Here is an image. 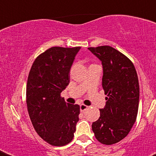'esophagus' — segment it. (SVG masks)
Wrapping results in <instances>:
<instances>
[{
  "label": "esophagus",
  "mask_w": 156,
  "mask_h": 156,
  "mask_svg": "<svg viewBox=\"0 0 156 156\" xmlns=\"http://www.w3.org/2000/svg\"><path fill=\"white\" fill-rule=\"evenodd\" d=\"M88 107L87 106V105H85V104H81L80 105V111L81 112H84L87 109Z\"/></svg>",
  "instance_id": "1"
}]
</instances>
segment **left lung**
I'll use <instances>...</instances> for the list:
<instances>
[{
    "label": "left lung",
    "instance_id": "left-lung-1",
    "mask_svg": "<svg viewBox=\"0 0 156 156\" xmlns=\"http://www.w3.org/2000/svg\"><path fill=\"white\" fill-rule=\"evenodd\" d=\"M102 61V87L106 105L91 128L104 145L118 143L128 135L136 121L139 103V83L133 62L110 46L88 48Z\"/></svg>",
    "mask_w": 156,
    "mask_h": 156
}]
</instances>
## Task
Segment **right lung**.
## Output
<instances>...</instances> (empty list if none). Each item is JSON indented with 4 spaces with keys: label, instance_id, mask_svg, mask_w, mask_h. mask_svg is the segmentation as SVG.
Listing matches in <instances>:
<instances>
[{
    "label": "right lung",
    "instance_id": "1",
    "mask_svg": "<svg viewBox=\"0 0 156 156\" xmlns=\"http://www.w3.org/2000/svg\"><path fill=\"white\" fill-rule=\"evenodd\" d=\"M80 47H52L36 57L27 84V105L36 133L55 147L72 141L80 107L66 103L61 91L69 83V71Z\"/></svg>",
    "mask_w": 156,
    "mask_h": 156
}]
</instances>
